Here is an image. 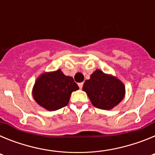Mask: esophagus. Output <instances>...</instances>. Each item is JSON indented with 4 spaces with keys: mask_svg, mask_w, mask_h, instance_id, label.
Instances as JSON below:
<instances>
[{
    "mask_svg": "<svg viewBox=\"0 0 155 155\" xmlns=\"http://www.w3.org/2000/svg\"><path fill=\"white\" fill-rule=\"evenodd\" d=\"M78 86H79V87H80V89H81L82 87H83V82H81V83H79Z\"/></svg>",
    "mask_w": 155,
    "mask_h": 155,
    "instance_id": "34e87169",
    "label": "esophagus"
}]
</instances>
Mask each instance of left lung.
I'll use <instances>...</instances> for the list:
<instances>
[{"label": "left lung", "instance_id": "8db88e82", "mask_svg": "<svg viewBox=\"0 0 155 155\" xmlns=\"http://www.w3.org/2000/svg\"><path fill=\"white\" fill-rule=\"evenodd\" d=\"M94 107L109 110L125 96V85L117 78L97 69L86 80L82 87Z\"/></svg>", "mask_w": 155, "mask_h": 155}]
</instances>
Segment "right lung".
<instances>
[{"label":"right lung","instance_id":"1","mask_svg":"<svg viewBox=\"0 0 155 155\" xmlns=\"http://www.w3.org/2000/svg\"><path fill=\"white\" fill-rule=\"evenodd\" d=\"M78 89L73 78L66 76L59 69L42 74L35 81L32 95L42 108L55 111L68 105L71 93Z\"/></svg>","mask_w":155,"mask_h":155}]
</instances>
